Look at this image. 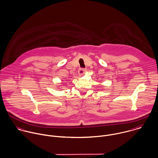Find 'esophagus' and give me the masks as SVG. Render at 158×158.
<instances>
[{
	"instance_id": "esophagus-1",
	"label": "esophagus",
	"mask_w": 158,
	"mask_h": 158,
	"mask_svg": "<svg viewBox=\"0 0 158 158\" xmlns=\"http://www.w3.org/2000/svg\"><path fill=\"white\" fill-rule=\"evenodd\" d=\"M86 71H87L86 69H84V68H80V69L78 70V73H79V75H82Z\"/></svg>"
}]
</instances>
